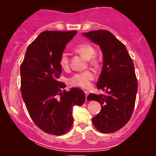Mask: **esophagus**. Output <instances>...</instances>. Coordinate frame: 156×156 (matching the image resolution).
I'll return each instance as SVG.
<instances>
[{"instance_id": "esophagus-1", "label": "esophagus", "mask_w": 156, "mask_h": 156, "mask_svg": "<svg viewBox=\"0 0 156 156\" xmlns=\"http://www.w3.org/2000/svg\"><path fill=\"white\" fill-rule=\"evenodd\" d=\"M84 93H85L86 94V101H87V96H88L89 94V92H87V91H84Z\"/></svg>"}]
</instances>
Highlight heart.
Returning <instances> with one entry per match:
<instances>
[{
    "mask_svg": "<svg viewBox=\"0 0 156 156\" xmlns=\"http://www.w3.org/2000/svg\"><path fill=\"white\" fill-rule=\"evenodd\" d=\"M74 51L77 53L86 58L87 60H90L95 54V49L91 44L88 43H83L77 45L74 48ZM90 63L95 65L97 62L95 60H90ZM59 66L63 69H67L69 67V57L66 53H62L60 55ZM94 79V74L91 71H85L83 73H76L73 75L68 80V83L73 87H80V88L87 89L91 86V82Z\"/></svg>",
    "mask_w": 156,
    "mask_h": 156,
    "instance_id": "obj_1",
    "label": "heart"
}]
</instances>
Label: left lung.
Returning <instances> with one entry per match:
<instances>
[{
    "label": "left lung",
    "instance_id": "8db88e82",
    "mask_svg": "<svg viewBox=\"0 0 156 156\" xmlns=\"http://www.w3.org/2000/svg\"><path fill=\"white\" fill-rule=\"evenodd\" d=\"M83 35L99 45L103 53V69L97 88L106 94L91 93L87 98L101 105L92 123L101 133H114L127 124L133 112L138 85L133 60L125 44L110 31L96 30Z\"/></svg>",
    "mask_w": 156,
    "mask_h": 156
}]
</instances>
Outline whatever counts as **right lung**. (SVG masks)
Instances as JSON below:
<instances>
[{"label": "right lung", "instance_id": "right-lung-1", "mask_svg": "<svg viewBox=\"0 0 156 156\" xmlns=\"http://www.w3.org/2000/svg\"><path fill=\"white\" fill-rule=\"evenodd\" d=\"M77 34L73 31L42 32L27 48L20 66L21 94L30 117L45 133L60 136L70 129L73 108L85 101L83 91L58 81L60 55Z\"/></svg>", "mask_w": 156, "mask_h": 156}]
</instances>
